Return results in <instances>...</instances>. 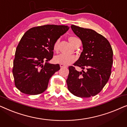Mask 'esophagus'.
I'll use <instances>...</instances> for the list:
<instances>
[{
    "instance_id": "1",
    "label": "esophagus",
    "mask_w": 127,
    "mask_h": 127,
    "mask_svg": "<svg viewBox=\"0 0 127 127\" xmlns=\"http://www.w3.org/2000/svg\"><path fill=\"white\" fill-rule=\"evenodd\" d=\"M60 67H61V68H62V67H66V66L62 65V64H60Z\"/></svg>"
}]
</instances>
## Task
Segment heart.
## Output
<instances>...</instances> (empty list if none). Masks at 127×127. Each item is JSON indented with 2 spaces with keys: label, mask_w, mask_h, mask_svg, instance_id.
Listing matches in <instances>:
<instances>
[{
  "label": "heart",
  "mask_w": 127,
  "mask_h": 127,
  "mask_svg": "<svg viewBox=\"0 0 127 127\" xmlns=\"http://www.w3.org/2000/svg\"><path fill=\"white\" fill-rule=\"evenodd\" d=\"M79 39L74 36H71L69 38V41L71 44L74 47L76 44V41H77ZM59 43H60V40H57L54 43L53 45V50L55 52H57L58 51V46ZM76 58L74 56H67L64 54H60L57 56H55L54 58V61L56 64H62L64 65H69L72 63H73L76 61Z\"/></svg>",
  "instance_id": "b5f03b06"
}]
</instances>
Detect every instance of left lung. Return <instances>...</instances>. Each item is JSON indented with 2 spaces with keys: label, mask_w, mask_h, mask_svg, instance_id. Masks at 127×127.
<instances>
[{
  "label": "left lung",
  "mask_w": 127,
  "mask_h": 127,
  "mask_svg": "<svg viewBox=\"0 0 127 127\" xmlns=\"http://www.w3.org/2000/svg\"><path fill=\"white\" fill-rule=\"evenodd\" d=\"M71 28L81 39L83 47L80 57L73 65L83 70L78 72L73 66H69L67 88L72 94L80 98L95 96L110 76L113 62L112 48L104 36L93 29L74 25H71Z\"/></svg>",
  "instance_id": "8db88e82"
}]
</instances>
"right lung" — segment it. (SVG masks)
<instances>
[{"mask_svg":"<svg viewBox=\"0 0 127 127\" xmlns=\"http://www.w3.org/2000/svg\"><path fill=\"white\" fill-rule=\"evenodd\" d=\"M69 29L66 25H46L24 33L17 47L13 67L15 86L21 93L37 95L47 88L50 79L60 69L59 64L48 62L53 58L54 43Z\"/></svg>","mask_w":127,"mask_h":127,"instance_id":"right-lung-1","label":"right lung"}]
</instances>
